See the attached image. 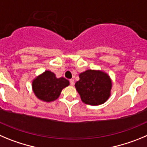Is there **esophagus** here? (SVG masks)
<instances>
[{
	"label": "esophagus",
	"instance_id": "esophagus-1",
	"mask_svg": "<svg viewBox=\"0 0 147 147\" xmlns=\"http://www.w3.org/2000/svg\"><path fill=\"white\" fill-rule=\"evenodd\" d=\"M69 83H70L71 86H73L74 84H75V80H74L73 79H71V80H69Z\"/></svg>",
	"mask_w": 147,
	"mask_h": 147
}]
</instances>
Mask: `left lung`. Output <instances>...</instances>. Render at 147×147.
Wrapping results in <instances>:
<instances>
[{"label": "left lung", "instance_id": "1", "mask_svg": "<svg viewBox=\"0 0 147 147\" xmlns=\"http://www.w3.org/2000/svg\"><path fill=\"white\" fill-rule=\"evenodd\" d=\"M75 88L81 100L91 105H101L110 96L112 83L110 77L100 71L86 70L79 75Z\"/></svg>", "mask_w": 147, "mask_h": 147}]
</instances>
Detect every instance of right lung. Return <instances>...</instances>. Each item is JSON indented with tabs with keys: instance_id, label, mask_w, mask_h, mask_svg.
Here are the masks:
<instances>
[{
	"instance_id": "right-lung-1",
	"label": "right lung",
	"mask_w": 147,
	"mask_h": 147,
	"mask_svg": "<svg viewBox=\"0 0 147 147\" xmlns=\"http://www.w3.org/2000/svg\"><path fill=\"white\" fill-rule=\"evenodd\" d=\"M69 80L64 78H57L53 72L45 71L33 81L34 94L38 98L45 102L56 100L61 90L69 86Z\"/></svg>"
}]
</instances>
